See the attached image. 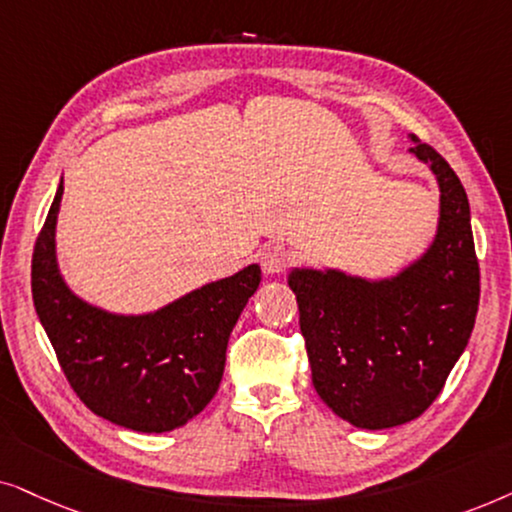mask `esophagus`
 <instances>
[{
    "label": "esophagus",
    "instance_id": "1",
    "mask_svg": "<svg viewBox=\"0 0 512 512\" xmlns=\"http://www.w3.org/2000/svg\"><path fill=\"white\" fill-rule=\"evenodd\" d=\"M260 260H262V267L267 274H281V271L288 269L290 252L285 250L283 245H269V248L262 250Z\"/></svg>",
    "mask_w": 512,
    "mask_h": 512
}]
</instances>
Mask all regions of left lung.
Here are the masks:
<instances>
[{"instance_id": "left-lung-1", "label": "left lung", "mask_w": 512, "mask_h": 512, "mask_svg": "<svg viewBox=\"0 0 512 512\" xmlns=\"http://www.w3.org/2000/svg\"><path fill=\"white\" fill-rule=\"evenodd\" d=\"M410 152L440 185L431 248L386 281L344 271L292 269L299 327L313 386L337 417L358 428H391L424 414L466 349L480 302L466 189L431 145Z\"/></svg>"}]
</instances>
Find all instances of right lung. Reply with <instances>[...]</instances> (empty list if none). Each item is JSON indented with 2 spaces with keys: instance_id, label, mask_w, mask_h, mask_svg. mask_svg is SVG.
Returning <instances> with one entry per match:
<instances>
[{
  "instance_id": "add662e5",
  "label": "right lung",
  "mask_w": 512,
  "mask_h": 512,
  "mask_svg": "<svg viewBox=\"0 0 512 512\" xmlns=\"http://www.w3.org/2000/svg\"><path fill=\"white\" fill-rule=\"evenodd\" d=\"M56 199L32 252V299L58 363L98 417L140 433L185 426L217 393L229 335L260 285V267L208 283L145 316H117L67 288L56 262Z\"/></svg>"
}]
</instances>
